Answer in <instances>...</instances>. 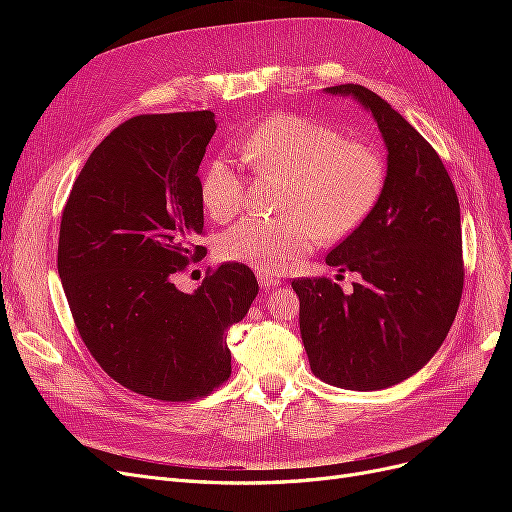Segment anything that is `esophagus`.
<instances>
[{"instance_id": "esophagus-1", "label": "esophagus", "mask_w": 512, "mask_h": 512, "mask_svg": "<svg viewBox=\"0 0 512 512\" xmlns=\"http://www.w3.org/2000/svg\"><path fill=\"white\" fill-rule=\"evenodd\" d=\"M258 282L262 290H269V288H275L277 284H282L280 277H275L271 273H262V271H258Z\"/></svg>"}]
</instances>
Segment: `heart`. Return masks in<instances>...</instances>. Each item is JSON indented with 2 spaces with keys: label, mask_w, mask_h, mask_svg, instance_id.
Masks as SVG:
<instances>
[{
  "label": "heart",
  "mask_w": 512,
  "mask_h": 512,
  "mask_svg": "<svg viewBox=\"0 0 512 512\" xmlns=\"http://www.w3.org/2000/svg\"><path fill=\"white\" fill-rule=\"evenodd\" d=\"M237 149L258 173L286 175V213L247 215L222 232L218 254L271 275L312 252L320 239L342 241L359 230L378 207L389 175L380 147L297 113H273ZM200 203L218 222L243 209L245 183L228 160L205 168Z\"/></svg>",
  "instance_id": "obj_1"
}]
</instances>
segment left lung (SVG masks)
Wrapping results in <instances>:
<instances>
[{
  "instance_id": "1",
  "label": "left lung",
  "mask_w": 512,
  "mask_h": 512,
  "mask_svg": "<svg viewBox=\"0 0 512 512\" xmlns=\"http://www.w3.org/2000/svg\"><path fill=\"white\" fill-rule=\"evenodd\" d=\"M374 115L389 175L367 222L327 256L356 271L352 292L329 277H299V324L314 374L350 391H376L416 374L438 352L463 292L455 185L425 138L363 85L327 87Z\"/></svg>"
}]
</instances>
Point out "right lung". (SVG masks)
I'll use <instances>...</instances> for the list:
<instances>
[{"label":"right lung","mask_w":512,"mask_h":512,"mask_svg":"<svg viewBox=\"0 0 512 512\" xmlns=\"http://www.w3.org/2000/svg\"><path fill=\"white\" fill-rule=\"evenodd\" d=\"M211 111L136 115L94 149L61 213L57 271L83 344L132 393L205 397L230 378L226 333L258 282L243 262L207 273L194 294L173 277L207 254L198 166Z\"/></svg>","instance_id":"obj_1"}]
</instances>
